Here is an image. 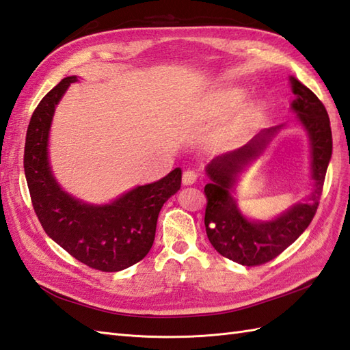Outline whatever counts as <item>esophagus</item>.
<instances>
[{
	"label": "esophagus",
	"mask_w": 350,
	"mask_h": 350,
	"mask_svg": "<svg viewBox=\"0 0 350 350\" xmlns=\"http://www.w3.org/2000/svg\"><path fill=\"white\" fill-rule=\"evenodd\" d=\"M197 182V173L196 171H191V170H187L182 176V183L185 185V187H191V185H194Z\"/></svg>",
	"instance_id": "obj_1"
}]
</instances>
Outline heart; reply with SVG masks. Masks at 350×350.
<instances>
[{"label": "heart", "mask_w": 350, "mask_h": 350, "mask_svg": "<svg viewBox=\"0 0 350 350\" xmlns=\"http://www.w3.org/2000/svg\"><path fill=\"white\" fill-rule=\"evenodd\" d=\"M248 90L241 85H230L224 88H218L209 93L202 103V113L206 118H226L239 111L245 102L248 100ZM265 107L262 102L251 103L243 111L239 122L227 133V141H236L251 126H254L263 116Z\"/></svg>", "instance_id": "heart-1"}]
</instances>
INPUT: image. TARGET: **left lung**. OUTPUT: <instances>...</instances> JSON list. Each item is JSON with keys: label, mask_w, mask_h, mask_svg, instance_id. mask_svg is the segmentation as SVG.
I'll use <instances>...</instances> for the list:
<instances>
[{"label": "left lung", "mask_w": 350, "mask_h": 350, "mask_svg": "<svg viewBox=\"0 0 350 350\" xmlns=\"http://www.w3.org/2000/svg\"><path fill=\"white\" fill-rule=\"evenodd\" d=\"M295 99L290 109L307 132L311 147V191L302 203H295L272 219L247 218L237 207L234 189L241 174L252 165L286 124L260 131L247 144L213 158L206 165L209 183L204 226L212 247L221 256L243 266L263 265L281 254L306 232L314 218L332 154L329 117L323 103L308 87L290 78Z\"/></svg>", "instance_id": "8db88e82"}]
</instances>
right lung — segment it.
<instances>
[{
	"label": "right lung",
	"mask_w": 350,
	"mask_h": 350,
	"mask_svg": "<svg viewBox=\"0 0 350 350\" xmlns=\"http://www.w3.org/2000/svg\"><path fill=\"white\" fill-rule=\"evenodd\" d=\"M78 77L60 81L34 109L25 138L24 170L34 212L44 232L72 257L102 272L138 263L150 251L163 203L180 189L182 170L141 185L105 204L68 194L49 162V131L58 102Z\"/></svg>",
	"instance_id": "1"
}]
</instances>
